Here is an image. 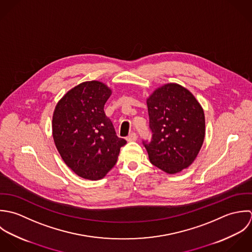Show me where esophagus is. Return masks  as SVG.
I'll return each mask as SVG.
<instances>
[{
  "label": "esophagus",
  "instance_id": "34e87169",
  "mask_svg": "<svg viewBox=\"0 0 252 252\" xmlns=\"http://www.w3.org/2000/svg\"><path fill=\"white\" fill-rule=\"evenodd\" d=\"M137 139V135L135 132H131L127 137H126V140L127 141H135Z\"/></svg>",
  "mask_w": 252,
  "mask_h": 252
}]
</instances>
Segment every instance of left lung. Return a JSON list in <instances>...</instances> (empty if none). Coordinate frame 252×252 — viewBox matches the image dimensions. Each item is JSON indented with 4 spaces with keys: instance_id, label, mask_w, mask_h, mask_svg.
Returning a JSON list of instances; mask_svg holds the SVG:
<instances>
[{
    "instance_id": "left-lung-1",
    "label": "left lung",
    "mask_w": 252,
    "mask_h": 252,
    "mask_svg": "<svg viewBox=\"0 0 252 252\" xmlns=\"http://www.w3.org/2000/svg\"><path fill=\"white\" fill-rule=\"evenodd\" d=\"M152 139L143 141L150 161L166 173L187 168L201 150L205 121L203 109L184 87L170 83L147 98Z\"/></svg>"
}]
</instances>
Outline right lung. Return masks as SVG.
I'll return each mask as SVG.
<instances>
[{"instance_id":"obj_1","label":"right lung","mask_w":252,"mask_h":252,"mask_svg":"<svg viewBox=\"0 0 252 252\" xmlns=\"http://www.w3.org/2000/svg\"><path fill=\"white\" fill-rule=\"evenodd\" d=\"M112 91L91 81L70 90L55 106L52 136L64 162L79 176L98 180L116 164L126 141L116 135L104 105Z\"/></svg>"}]
</instances>
